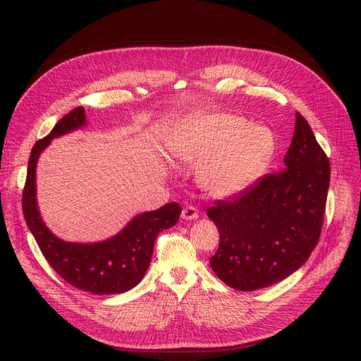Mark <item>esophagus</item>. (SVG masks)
<instances>
[{"instance_id":"1","label":"esophagus","mask_w":361,"mask_h":361,"mask_svg":"<svg viewBox=\"0 0 361 361\" xmlns=\"http://www.w3.org/2000/svg\"><path fill=\"white\" fill-rule=\"evenodd\" d=\"M199 216V211L196 209L195 206L188 204V206H184L183 211H181V218L188 221V219H196Z\"/></svg>"}]
</instances>
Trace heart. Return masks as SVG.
<instances>
[{"instance_id": "1", "label": "heart", "mask_w": 361, "mask_h": 361, "mask_svg": "<svg viewBox=\"0 0 361 361\" xmlns=\"http://www.w3.org/2000/svg\"><path fill=\"white\" fill-rule=\"evenodd\" d=\"M171 152L199 166L197 181L214 196H230L255 181L274 155L272 133L234 114H204L180 124Z\"/></svg>"}]
</instances>
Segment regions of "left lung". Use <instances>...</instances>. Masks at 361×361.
Returning <instances> with one entry per match:
<instances>
[{
  "label": "left lung",
  "instance_id": "8db88e82",
  "mask_svg": "<svg viewBox=\"0 0 361 361\" xmlns=\"http://www.w3.org/2000/svg\"><path fill=\"white\" fill-rule=\"evenodd\" d=\"M283 162L286 168L207 207L219 231L211 267L231 288L253 291L290 276L319 241L331 164L300 112Z\"/></svg>",
  "mask_w": 361,
  "mask_h": 361
}]
</instances>
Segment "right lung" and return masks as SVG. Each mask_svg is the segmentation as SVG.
Instances as JSON below:
<instances>
[{"mask_svg":"<svg viewBox=\"0 0 361 361\" xmlns=\"http://www.w3.org/2000/svg\"><path fill=\"white\" fill-rule=\"evenodd\" d=\"M85 123V108H74L54 126L48 136L37 140L32 147L22 193L23 215L44 257L64 281L94 294H120L136 287L142 281L158 234L177 224L181 207L173 202L157 211L137 215L118 235L102 243H66L52 235L36 206V162L54 137L79 128Z\"/></svg>","mask_w":361,"mask_h":361,"instance_id":"obj_1","label":"right lung"}]
</instances>
